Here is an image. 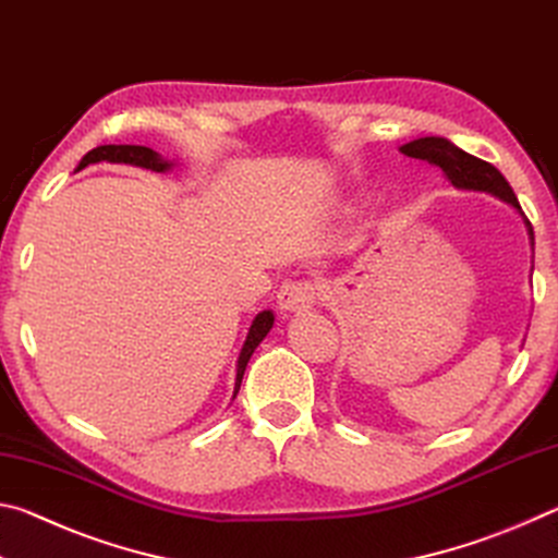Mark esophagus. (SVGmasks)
I'll return each instance as SVG.
<instances>
[{
    "label": "esophagus",
    "mask_w": 558,
    "mask_h": 558,
    "mask_svg": "<svg viewBox=\"0 0 558 558\" xmlns=\"http://www.w3.org/2000/svg\"><path fill=\"white\" fill-rule=\"evenodd\" d=\"M319 298H323V286L317 280H288L286 286L278 292V302L282 310L288 313H302V310H310L317 305Z\"/></svg>",
    "instance_id": "1"
}]
</instances>
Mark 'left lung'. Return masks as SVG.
I'll use <instances>...</instances> for the list:
<instances>
[{"label": "left lung", "instance_id": "1", "mask_svg": "<svg viewBox=\"0 0 558 558\" xmlns=\"http://www.w3.org/2000/svg\"><path fill=\"white\" fill-rule=\"evenodd\" d=\"M401 153L409 157H415V159H423V162H428V165L440 167L442 174H446L452 182V186L475 189V192H489V194L499 196V199L512 204L514 209H522L512 192V186H509V182L497 167H493L489 162H485V159H480L475 155H468L465 149H460L452 143H448L446 137L413 140V143L401 147ZM529 235H532V243H534L532 223H529Z\"/></svg>", "mask_w": 558, "mask_h": 558}]
</instances>
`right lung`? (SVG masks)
<instances>
[{"label": "right lung", "mask_w": 558, "mask_h": 558, "mask_svg": "<svg viewBox=\"0 0 558 558\" xmlns=\"http://www.w3.org/2000/svg\"><path fill=\"white\" fill-rule=\"evenodd\" d=\"M122 162V165H135V167H145V169H153V172H165L172 165L167 162V159L159 157L157 153H153L149 147L143 145H100L96 149H90V153L81 159L78 169L88 167L93 162ZM272 327V313H260L256 319H253V325L248 329V337H245V344L239 354V369H235V389H233V399L235 393L241 389V381H243V372L245 366H248V359L251 354L256 352V347L263 342V337L270 332Z\"/></svg>", "instance_id": "1"}]
</instances>
